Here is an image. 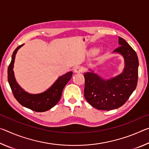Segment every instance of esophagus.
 <instances>
[{
	"label": "esophagus",
	"mask_w": 149,
	"mask_h": 149,
	"mask_svg": "<svg viewBox=\"0 0 149 149\" xmlns=\"http://www.w3.org/2000/svg\"><path fill=\"white\" fill-rule=\"evenodd\" d=\"M82 71H83L82 68L79 66V65H77V66L75 67V68H74L75 73H81V72H82Z\"/></svg>",
	"instance_id": "obj_1"
}]
</instances>
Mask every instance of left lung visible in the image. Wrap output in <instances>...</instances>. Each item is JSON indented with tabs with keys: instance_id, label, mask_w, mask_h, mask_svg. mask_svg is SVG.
<instances>
[{
	"instance_id": "left-lung-1",
	"label": "left lung",
	"mask_w": 149,
	"mask_h": 149,
	"mask_svg": "<svg viewBox=\"0 0 149 149\" xmlns=\"http://www.w3.org/2000/svg\"><path fill=\"white\" fill-rule=\"evenodd\" d=\"M120 47L113 52L122 55L125 66L120 74L104 79L94 71L85 72L84 96L93 107L110 110L122 107L134 91L137 84L139 60L132 47L119 37Z\"/></svg>"
}]
</instances>
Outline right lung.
Masks as SVG:
<instances>
[{
    "instance_id": "1",
    "label": "right lung",
    "mask_w": 149,
    "mask_h": 149,
    "mask_svg": "<svg viewBox=\"0 0 149 149\" xmlns=\"http://www.w3.org/2000/svg\"><path fill=\"white\" fill-rule=\"evenodd\" d=\"M24 44L17 47L13 52L12 60L8 68V81L16 99L23 107L35 112H45L56 105L60 99L62 91L72 76V72H69L60 76L52 86L45 91L38 94H31L26 92L17 84L14 73V64L17 50Z\"/></svg>"
}]
</instances>
